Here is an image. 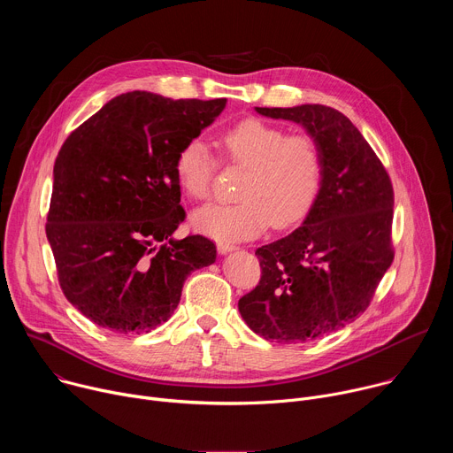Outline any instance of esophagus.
<instances>
[{
    "instance_id": "34e87169",
    "label": "esophagus",
    "mask_w": 453,
    "mask_h": 453,
    "mask_svg": "<svg viewBox=\"0 0 453 453\" xmlns=\"http://www.w3.org/2000/svg\"><path fill=\"white\" fill-rule=\"evenodd\" d=\"M217 249H219V252H220V254H227V252H231V250H236L238 247H236L234 243H231V242H224V240H220V242L217 243Z\"/></svg>"
}]
</instances>
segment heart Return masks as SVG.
<instances>
[{
	"instance_id": "b5f03b06",
	"label": "heart",
	"mask_w": 453,
	"mask_h": 453,
	"mask_svg": "<svg viewBox=\"0 0 453 453\" xmlns=\"http://www.w3.org/2000/svg\"><path fill=\"white\" fill-rule=\"evenodd\" d=\"M226 163L245 168L236 203L210 204L191 215L197 231L217 240H245L271 224L287 229L313 206L325 172L315 138L287 134L285 128L257 118H245L219 140ZM175 177L186 196L206 201L211 196L217 159L204 142L193 138L175 156Z\"/></svg>"
}]
</instances>
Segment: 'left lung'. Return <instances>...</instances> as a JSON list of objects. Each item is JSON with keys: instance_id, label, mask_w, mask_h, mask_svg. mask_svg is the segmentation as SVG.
Instances as JSON below:
<instances>
[{"instance_id": "1", "label": "left lung", "mask_w": 453, "mask_h": 453, "mask_svg": "<svg viewBox=\"0 0 453 453\" xmlns=\"http://www.w3.org/2000/svg\"><path fill=\"white\" fill-rule=\"evenodd\" d=\"M256 111L303 125L320 147L325 172L303 226L256 249L262 278L238 310L247 326L271 342H308L360 317L391 267L393 182L337 109L304 104Z\"/></svg>"}]
</instances>
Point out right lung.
I'll return each mask as SVG.
<instances>
[{
  "label": "right lung",
  "mask_w": 453,
  "mask_h": 453,
  "mask_svg": "<svg viewBox=\"0 0 453 453\" xmlns=\"http://www.w3.org/2000/svg\"><path fill=\"white\" fill-rule=\"evenodd\" d=\"M226 102L125 93L60 147L46 236L64 296L95 325L149 334L170 319L186 278L215 262L211 240L172 238L186 217L173 166Z\"/></svg>",
  "instance_id": "add662e5"
}]
</instances>
